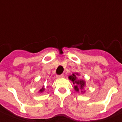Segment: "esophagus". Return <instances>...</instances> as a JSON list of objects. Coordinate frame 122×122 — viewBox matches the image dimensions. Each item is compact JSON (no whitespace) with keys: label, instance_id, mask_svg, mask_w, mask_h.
I'll return each mask as SVG.
<instances>
[{"label":"esophagus","instance_id":"1","mask_svg":"<svg viewBox=\"0 0 122 122\" xmlns=\"http://www.w3.org/2000/svg\"><path fill=\"white\" fill-rule=\"evenodd\" d=\"M63 77H64V75H63V74H61V75H59V76H56V78L57 79H61V78H63Z\"/></svg>","mask_w":122,"mask_h":122}]
</instances>
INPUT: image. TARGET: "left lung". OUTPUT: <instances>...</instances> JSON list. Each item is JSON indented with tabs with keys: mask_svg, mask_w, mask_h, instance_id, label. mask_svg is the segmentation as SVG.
I'll use <instances>...</instances> for the list:
<instances>
[{
	"mask_svg": "<svg viewBox=\"0 0 122 122\" xmlns=\"http://www.w3.org/2000/svg\"><path fill=\"white\" fill-rule=\"evenodd\" d=\"M78 73H73L68 77V79L72 82L74 84V89L76 92H81L82 94L85 93L86 91H84V87H86V81L84 79H79L77 76H79Z\"/></svg>",
	"mask_w": 122,
	"mask_h": 122,
	"instance_id": "1",
	"label": "left lung"
}]
</instances>
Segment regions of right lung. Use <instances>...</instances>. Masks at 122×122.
<instances>
[{"mask_svg":"<svg viewBox=\"0 0 122 122\" xmlns=\"http://www.w3.org/2000/svg\"><path fill=\"white\" fill-rule=\"evenodd\" d=\"M45 87H43L41 89L39 90V92L40 93H42V92H44V91H45Z\"/></svg>","mask_w":122,"mask_h":122,"instance_id":"add662e5","label":"right lung"}]
</instances>
